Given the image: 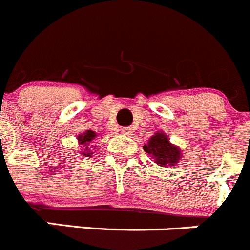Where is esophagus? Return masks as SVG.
Masks as SVG:
<instances>
[{
	"label": "esophagus",
	"mask_w": 250,
	"mask_h": 250,
	"mask_svg": "<svg viewBox=\"0 0 250 250\" xmlns=\"http://www.w3.org/2000/svg\"><path fill=\"white\" fill-rule=\"evenodd\" d=\"M122 133L125 134V136H132V133H133V129L130 127H123L122 128Z\"/></svg>",
	"instance_id": "obj_1"
}]
</instances>
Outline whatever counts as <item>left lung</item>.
Here are the masks:
<instances>
[{
  "instance_id": "8db88e82",
  "label": "left lung",
  "mask_w": 250,
  "mask_h": 250,
  "mask_svg": "<svg viewBox=\"0 0 250 250\" xmlns=\"http://www.w3.org/2000/svg\"><path fill=\"white\" fill-rule=\"evenodd\" d=\"M146 154L155 159L157 164L162 167L169 165L172 167L180 159V150L178 146H172L167 136L163 133H155V136L149 139L148 144L143 146Z\"/></svg>"
}]
</instances>
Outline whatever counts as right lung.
<instances>
[{
	"instance_id": "1",
	"label": "right lung",
	"mask_w": 250,
	"mask_h": 250,
	"mask_svg": "<svg viewBox=\"0 0 250 250\" xmlns=\"http://www.w3.org/2000/svg\"><path fill=\"white\" fill-rule=\"evenodd\" d=\"M95 137H96V133L93 132V130H87V132L83 133V136H79V141H80V143L83 144V146H85V151H90V149L87 148V144L90 143V142H92L93 139H95ZM88 154H92V151H91V153H86L85 155L90 157Z\"/></svg>"
}]
</instances>
